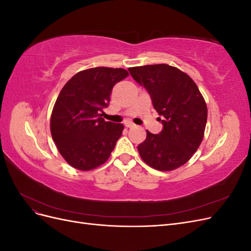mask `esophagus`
I'll return each mask as SVG.
<instances>
[{"mask_svg": "<svg viewBox=\"0 0 251 251\" xmlns=\"http://www.w3.org/2000/svg\"><path fill=\"white\" fill-rule=\"evenodd\" d=\"M125 126H126V127H133V126H135V125L132 123V121H126Z\"/></svg>", "mask_w": 251, "mask_h": 251, "instance_id": "1", "label": "esophagus"}]
</instances>
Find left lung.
Returning a JSON list of instances; mask_svg holds the SVG:
<instances>
[{"instance_id":"1","label":"left lung","mask_w":251,"mask_h":251,"mask_svg":"<svg viewBox=\"0 0 251 251\" xmlns=\"http://www.w3.org/2000/svg\"><path fill=\"white\" fill-rule=\"evenodd\" d=\"M146 88L154 109L163 118L159 134L147 132L138 146L142 160L158 171H172L186 163L198 150L207 121V107L195 81L177 68L148 65L128 68Z\"/></svg>"}]
</instances>
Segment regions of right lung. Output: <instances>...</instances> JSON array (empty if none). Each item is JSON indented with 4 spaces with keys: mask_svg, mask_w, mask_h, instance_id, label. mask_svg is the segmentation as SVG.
<instances>
[{
    "mask_svg": "<svg viewBox=\"0 0 251 251\" xmlns=\"http://www.w3.org/2000/svg\"><path fill=\"white\" fill-rule=\"evenodd\" d=\"M127 75L121 68H92L75 74L60 91L51 115V134L60 155L73 168L90 171L109 159L124 125L101 116L113 87Z\"/></svg>",
    "mask_w": 251,
    "mask_h": 251,
    "instance_id": "add662e5",
    "label": "right lung"
}]
</instances>
